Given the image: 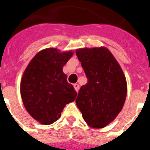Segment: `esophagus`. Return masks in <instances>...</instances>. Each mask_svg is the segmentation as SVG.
Returning <instances> with one entry per match:
<instances>
[{
	"mask_svg": "<svg viewBox=\"0 0 150 150\" xmlns=\"http://www.w3.org/2000/svg\"><path fill=\"white\" fill-rule=\"evenodd\" d=\"M74 88H75V91L79 92V84H74Z\"/></svg>",
	"mask_w": 150,
	"mask_h": 150,
	"instance_id": "obj_1",
	"label": "esophagus"
}]
</instances>
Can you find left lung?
I'll return each mask as SVG.
<instances>
[{"label":"left lung","mask_w":150,"mask_h":150,"mask_svg":"<svg viewBox=\"0 0 150 150\" xmlns=\"http://www.w3.org/2000/svg\"><path fill=\"white\" fill-rule=\"evenodd\" d=\"M88 82L75 100L89 127L102 128L121 112L127 96V82L114 55L105 47L75 50Z\"/></svg>","instance_id":"8db88e82"}]
</instances>
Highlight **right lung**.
Returning <instances> with one entry per match:
<instances>
[{"label": "right lung", "instance_id": "right-lung-1", "mask_svg": "<svg viewBox=\"0 0 150 150\" xmlns=\"http://www.w3.org/2000/svg\"><path fill=\"white\" fill-rule=\"evenodd\" d=\"M73 53L53 47L43 49L33 57L23 72L20 84L22 102L27 112L41 125H48L58 120L65 105L77 96L63 72Z\"/></svg>", "mask_w": 150, "mask_h": 150}]
</instances>
